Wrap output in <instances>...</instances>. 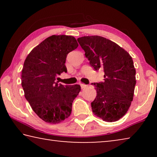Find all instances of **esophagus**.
Returning a JSON list of instances; mask_svg holds the SVG:
<instances>
[{
    "instance_id": "1",
    "label": "esophagus",
    "mask_w": 157,
    "mask_h": 157,
    "mask_svg": "<svg viewBox=\"0 0 157 157\" xmlns=\"http://www.w3.org/2000/svg\"><path fill=\"white\" fill-rule=\"evenodd\" d=\"M80 86H81V88L82 89H85V88H86L87 86V85H86V84H80Z\"/></svg>"
}]
</instances>
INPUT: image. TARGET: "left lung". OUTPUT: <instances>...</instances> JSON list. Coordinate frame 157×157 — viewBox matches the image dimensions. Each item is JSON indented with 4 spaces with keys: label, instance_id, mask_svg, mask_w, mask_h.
Returning <instances> with one entry per match:
<instances>
[{
    "label": "left lung",
    "instance_id": "left-lung-1",
    "mask_svg": "<svg viewBox=\"0 0 157 157\" xmlns=\"http://www.w3.org/2000/svg\"><path fill=\"white\" fill-rule=\"evenodd\" d=\"M85 56L95 71L103 68L104 81L91 83L97 95L91 102L95 116L115 122L128 111L134 97L136 69L132 57L114 42L100 36L78 39Z\"/></svg>",
    "mask_w": 157,
    "mask_h": 157
}]
</instances>
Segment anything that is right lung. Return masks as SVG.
Instances as JSON below:
<instances>
[{
	"label": "right lung",
	"mask_w": 157,
	"mask_h": 157,
	"mask_svg": "<svg viewBox=\"0 0 157 157\" xmlns=\"http://www.w3.org/2000/svg\"><path fill=\"white\" fill-rule=\"evenodd\" d=\"M78 44L75 37L52 35L36 46L25 60L21 72V85L26 100L39 118L56 124L71 115L72 104L81 87L62 85L55 82L63 72L69 52Z\"/></svg>",
	"instance_id": "obj_1"
}]
</instances>
